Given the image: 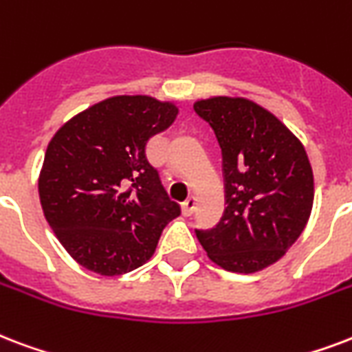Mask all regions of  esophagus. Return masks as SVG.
Returning <instances> with one entry per match:
<instances>
[{
  "mask_svg": "<svg viewBox=\"0 0 352 352\" xmlns=\"http://www.w3.org/2000/svg\"><path fill=\"white\" fill-rule=\"evenodd\" d=\"M195 210V197H188L184 203H182V214L184 216H192Z\"/></svg>",
  "mask_w": 352,
  "mask_h": 352,
  "instance_id": "34e87169",
  "label": "esophagus"
}]
</instances>
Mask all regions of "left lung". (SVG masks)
I'll list each match as a JSON object with an SVG mask.
<instances>
[{
	"mask_svg": "<svg viewBox=\"0 0 352 352\" xmlns=\"http://www.w3.org/2000/svg\"><path fill=\"white\" fill-rule=\"evenodd\" d=\"M221 147L225 212L197 230L208 258L232 273H256L286 254L307 227L314 173L301 140L275 114L245 98L194 103Z\"/></svg>",
	"mask_w": 352,
	"mask_h": 352,
	"instance_id": "left-lung-1",
	"label": "left lung"
}]
</instances>
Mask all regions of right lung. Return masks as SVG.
I'll list each match as a JSON object with an SVG mask.
<instances>
[{
	"mask_svg": "<svg viewBox=\"0 0 352 352\" xmlns=\"http://www.w3.org/2000/svg\"><path fill=\"white\" fill-rule=\"evenodd\" d=\"M179 109L151 96H114L75 114L45 149L40 205L72 258L88 272L118 277L146 264L181 206L147 162L151 136Z\"/></svg>",
	"mask_w": 352,
	"mask_h": 352,
	"instance_id": "add662e5",
	"label": "right lung"
}]
</instances>
